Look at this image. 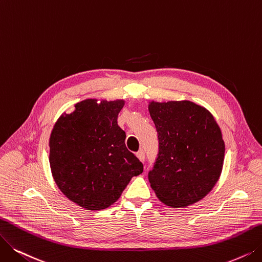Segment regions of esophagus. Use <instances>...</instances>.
Returning <instances> with one entry per match:
<instances>
[{
    "label": "esophagus",
    "instance_id": "1",
    "mask_svg": "<svg viewBox=\"0 0 262 262\" xmlns=\"http://www.w3.org/2000/svg\"><path fill=\"white\" fill-rule=\"evenodd\" d=\"M137 157L139 158V160L140 161H142V162H144L145 161V152H144V150H140V151H138V154H137Z\"/></svg>",
    "mask_w": 262,
    "mask_h": 262
}]
</instances>
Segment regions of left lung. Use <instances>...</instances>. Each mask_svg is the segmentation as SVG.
<instances>
[{
  "label": "left lung",
  "mask_w": 262,
  "mask_h": 262,
  "mask_svg": "<svg viewBox=\"0 0 262 262\" xmlns=\"http://www.w3.org/2000/svg\"><path fill=\"white\" fill-rule=\"evenodd\" d=\"M159 140V154L148 174L157 198L170 207L196 203L221 177L225 142L213 115L184 101L148 102Z\"/></svg>",
  "instance_id": "8db88e82"
}]
</instances>
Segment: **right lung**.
<instances>
[{"mask_svg":"<svg viewBox=\"0 0 262 262\" xmlns=\"http://www.w3.org/2000/svg\"><path fill=\"white\" fill-rule=\"evenodd\" d=\"M125 101L86 99L63 113L49 138L52 179L70 201L88 211L116 202L143 164L125 147L117 123Z\"/></svg>","mask_w":262,"mask_h":262,"instance_id":"obj_1","label":"right lung"}]
</instances>
